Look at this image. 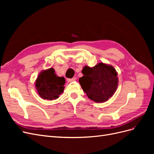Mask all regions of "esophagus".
Listing matches in <instances>:
<instances>
[{
	"label": "esophagus",
	"mask_w": 154,
	"mask_h": 154,
	"mask_svg": "<svg viewBox=\"0 0 154 154\" xmlns=\"http://www.w3.org/2000/svg\"><path fill=\"white\" fill-rule=\"evenodd\" d=\"M76 80V78L74 77V78H69V79H67V82H74V81H75Z\"/></svg>",
	"instance_id": "34e87169"
}]
</instances>
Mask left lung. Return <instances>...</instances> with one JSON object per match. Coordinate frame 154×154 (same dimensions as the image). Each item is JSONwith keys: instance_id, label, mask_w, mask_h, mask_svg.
Instances as JSON below:
<instances>
[{"instance_id": "left-lung-1", "label": "left lung", "mask_w": 154, "mask_h": 154, "mask_svg": "<svg viewBox=\"0 0 154 154\" xmlns=\"http://www.w3.org/2000/svg\"><path fill=\"white\" fill-rule=\"evenodd\" d=\"M83 76L79 82L88 98L97 103H102L113 96L118 85V72L112 66L99 63L94 67L85 66Z\"/></svg>"}]
</instances>
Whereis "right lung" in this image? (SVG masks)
I'll list each match as a JSON object with an SVG mask.
<instances>
[{
	"instance_id": "1",
	"label": "right lung",
	"mask_w": 154,
	"mask_h": 154,
	"mask_svg": "<svg viewBox=\"0 0 154 154\" xmlns=\"http://www.w3.org/2000/svg\"><path fill=\"white\" fill-rule=\"evenodd\" d=\"M66 80L54 73V69L50 68L42 71L35 82V87L39 96L44 100H53L59 97L63 92Z\"/></svg>"
}]
</instances>
